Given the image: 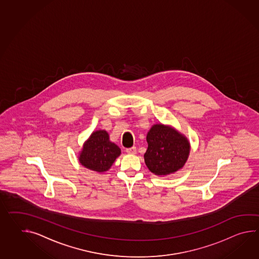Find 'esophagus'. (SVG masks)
I'll return each instance as SVG.
<instances>
[{"label":"esophagus","mask_w":259,"mask_h":259,"mask_svg":"<svg viewBox=\"0 0 259 259\" xmlns=\"http://www.w3.org/2000/svg\"><path fill=\"white\" fill-rule=\"evenodd\" d=\"M126 152L128 154H136L137 153V148L136 147H132V148L126 149Z\"/></svg>","instance_id":"1"}]
</instances>
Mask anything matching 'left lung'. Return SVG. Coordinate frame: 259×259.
Instances as JSON below:
<instances>
[{
  "mask_svg": "<svg viewBox=\"0 0 259 259\" xmlns=\"http://www.w3.org/2000/svg\"><path fill=\"white\" fill-rule=\"evenodd\" d=\"M144 160L150 172L164 177L184 167L190 152L189 139L170 125L153 124L147 134Z\"/></svg>",
  "mask_w": 259,
  "mask_h": 259,
  "instance_id": "left-lung-1",
  "label": "left lung"
}]
</instances>
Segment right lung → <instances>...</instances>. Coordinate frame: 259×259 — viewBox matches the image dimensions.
Masks as SVG:
<instances>
[{"mask_svg": "<svg viewBox=\"0 0 259 259\" xmlns=\"http://www.w3.org/2000/svg\"><path fill=\"white\" fill-rule=\"evenodd\" d=\"M121 155V149L109 140V133L97 130L82 145L78 160L82 166L95 172L109 171L116 159Z\"/></svg>", "mask_w": 259, "mask_h": 259, "instance_id": "1", "label": "right lung"}]
</instances>
